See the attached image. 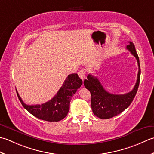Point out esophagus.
Instances as JSON below:
<instances>
[{
	"label": "esophagus",
	"instance_id": "obj_1",
	"mask_svg": "<svg viewBox=\"0 0 154 154\" xmlns=\"http://www.w3.org/2000/svg\"><path fill=\"white\" fill-rule=\"evenodd\" d=\"M78 76H79V77L81 78V79L83 80L84 78H85V76H86V72H85V70H80L78 72Z\"/></svg>",
	"mask_w": 154,
	"mask_h": 154
}]
</instances>
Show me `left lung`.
I'll use <instances>...</instances> for the list:
<instances>
[{"instance_id": "1", "label": "left lung", "mask_w": 154, "mask_h": 154, "mask_svg": "<svg viewBox=\"0 0 154 154\" xmlns=\"http://www.w3.org/2000/svg\"><path fill=\"white\" fill-rule=\"evenodd\" d=\"M126 48L136 58L138 64V74L134 89L125 94H113L108 92L102 86L98 78L88 74L84 84L91 94V106L94 114L101 119L111 118L120 114L133 101L138 88L140 80V66L139 57L132 42H128Z\"/></svg>"}]
</instances>
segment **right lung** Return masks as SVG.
<instances>
[{"label": "right lung", "instance_id": "obj_1", "mask_svg": "<svg viewBox=\"0 0 154 154\" xmlns=\"http://www.w3.org/2000/svg\"><path fill=\"white\" fill-rule=\"evenodd\" d=\"M82 84L77 74L68 75L63 85L53 98L41 105H27L23 102L17 91L18 98L23 107L34 116L48 122H58L66 116L73 95Z\"/></svg>", "mask_w": 154, "mask_h": 154}]
</instances>
